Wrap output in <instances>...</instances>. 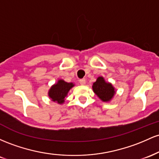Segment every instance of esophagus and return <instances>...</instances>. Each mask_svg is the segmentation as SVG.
<instances>
[{
	"label": "esophagus",
	"instance_id": "1",
	"mask_svg": "<svg viewBox=\"0 0 159 159\" xmlns=\"http://www.w3.org/2000/svg\"><path fill=\"white\" fill-rule=\"evenodd\" d=\"M80 83L81 85H85V79H81L80 80Z\"/></svg>",
	"mask_w": 159,
	"mask_h": 159
}]
</instances>
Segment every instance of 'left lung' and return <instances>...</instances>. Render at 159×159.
<instances>
[{
	"instance_id": "8db88e82",
	"label": "left lung",
	"mask_w": 159,
	"mask_h": 159,
	"mask_svg": "<svg viewBox=\"0 0 159 159\" xmlns=\"http://www.w3.org/2000/svg\"><path fill=\"white\" fill-rule=\"evenodd\" d=\"M93 91L103 101H109L112 99L115 94L114 88L110 83H106L102 76H99L93 83Z\"/></svg>"
}]
</instances>
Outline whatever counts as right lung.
<instances>
[{
	"instance_id": "obj_1",
	"label": "right lung",
	"mask_w": 159,
	"mask_h": 159,
	"mask_svg": "<svg viewBox=\"0 0 159 159\" xmlns=\"http://www.w3.org/2000/svg\"><path fill=\"white\" fill-rule=\"evenodd\" d=\"M72 83H66L64 80H60L50 89L49 92V96L52 98V101L58 103H62L65 101V98L67 96L69 90L74 86Z\"/></svg>"
}]
</instances>
